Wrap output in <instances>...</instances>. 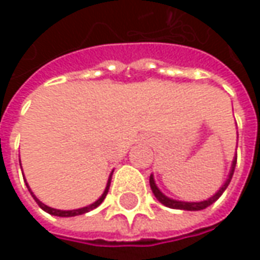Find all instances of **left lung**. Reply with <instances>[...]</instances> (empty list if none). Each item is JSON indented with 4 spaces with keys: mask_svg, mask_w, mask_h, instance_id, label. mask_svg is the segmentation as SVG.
I'll return each instance as SVG.
<instances>
[{
    "mask_svg": "<svg viewBox=\"0 0 260 260\" xmlns=\"http://www.w3.org/2000/svg\"><path fill=\"white\" fill-rule=\"evenodd\" d=\"M236 160H237V157L233 159V164H232V169H230V174H229V178L225 179V182L223 184V186L215 192L213 197H210L208 200H205V201H198V203H188V201H178V200H172V198H169V197H166L155 184V179H153V175H150V179H149V182H150V188H152V192L155 194V197L157 198V201L159 203H162L166 207H169V208H175V210H186V211H198V210H204L207 208L208 205H211L213 203H215L221 194L225 191V188L229 186L230 184V181H232V176H233V172H235V168H236Z\"/></svg>",
    "mask_w": 260,
    "mask_h": 260,
    "instance_id": "left-lung-1",
    "label": "left lung"
}]
</instances>
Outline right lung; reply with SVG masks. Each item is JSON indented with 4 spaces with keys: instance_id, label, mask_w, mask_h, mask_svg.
<instances>
[{
    "instance_id": "obj_1",
    "label": "right lung",
    "mask_w": 260,
    "mask_h": 260,
    "mask_svg": "<svg viewBox=\"0 0 260 260\" xmlns=\"http://www.w3.org/2000/svg\"><path fill=\"white\" fill-rule=\"evenodd\" d=\"M21 165V164H20ZM111 176H113V174L110 175V178H108V182H107V186H105L104 192H103V195L95 201V203H92V204L86 205V207H82V208H76V210H56V208H52V207H49V205L43 204L40 200H37V197H36L33 192H31V189H30V186H28V184L25 182V185H27V188H28V191H30V194L33 195V198H35V201L39 204V207L42 208V210H45L46 213H49V214L52 215H57V217H75V215H81V214H85V213H88V211H91V210H94V208H96L98 205L101 204L103 201H104V198L107 197V194H108V189H110V184H111Z\"/></svg>"
}]
</instances>
